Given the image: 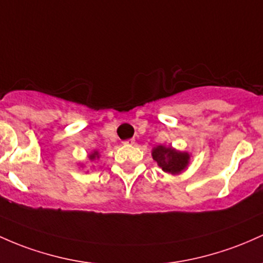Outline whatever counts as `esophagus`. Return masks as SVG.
Masks as SVG:
<instances>
[{
    "instance_id": "1",
    "label": "esophagus",
    "mask_w": 263,
    "mask_h": 263,
    "mask_svg": "<svg viewBox=\"0 0 263 263\" xmlns=\"http://www.w3.org/2000/svg\"><path fill=\"white\" fill-rule=\"evenodd\" d=\"M134 143H135V140H132V138L123 141V145H125V146H131V145H134Z\"/></svg>"
}]
</instances>
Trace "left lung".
I'll list each match as a JSON object with an SVG mask.
<instances>
[{"label": "left lung", "instance_id": "obj_1", "mask_svg": "<svg viewBox=\"0 0 263 263\" xmlns=\"http://www.w3.org/2000/svg\"><path fill=\"white\" fill-rule=\"evenodd\" d=\"M152 158L163 172L176 176L189 168L191 154L176 149L172 146L158 145L152 148Z\"/></svg>", "mask_w": 263, "mask_h": 263}]
</instances>
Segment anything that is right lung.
I'll return each mask as SVG.
<instances>
[{"instance_id":"obj_1","label":"right lung","mask_w":263,"mask_h":263,"mask_svg":"<svg viewBox=\"0 0 263 263\" xmlns=\"http://www.w3.org/2000/svg\"><path fill=\"white\" fill-rule=\"evenodd\" d=\"M87 158H88L89 162H92V161H95V160H99V158H100V152L96 151V149H93V151H92L91 154L87 156ZM81 167H83V164H81Z\"/></svg>"}]
</instances>
